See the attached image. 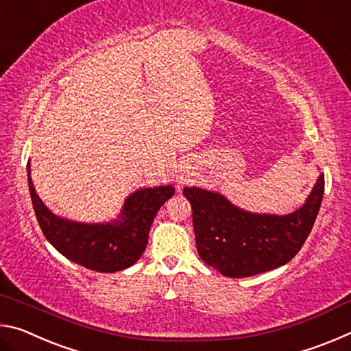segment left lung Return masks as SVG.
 Here are the masks:
<instances>
[{
  "label": "left lung",
  "mask_w": 351,
  "mask_h": 351,
  "mask_svg": "<svg viewBox=\"0 0 351 351\" xmlns=\"http://www.w3.org/2000/svg\"><path fill=\"white\" fill-rule=\"evenodd\" d=\"M324 175L305 204L288 215L243 210L221 193L184 187L193 210L199 257L226 277L241 278L287 265L310 235L322 204Z\"/></svg>",
  "instance_id": "8db88e82"
}]
</instances>
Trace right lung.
Here are the masks:
<instances>
[{"label": "right lung", "instance_id": "1", "mask_svg": "<svg viewBox=\"0 0 351 351\" xmlns=\"http://www.w3.org/2000/svg\"><path fill=\"white\" fill-rule=\"evenodd\" d=\"M27 182L35 217L46 240L74 263L97 272H116L134 265L144 254L158 210L173 197V186L139 189L130 195L121 215L111 223H77L57 217L35 192L31 165Z\"/></svg>", "mask_w": 351, "mask_h": 351}]
</instances>
